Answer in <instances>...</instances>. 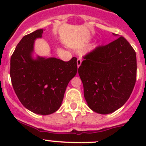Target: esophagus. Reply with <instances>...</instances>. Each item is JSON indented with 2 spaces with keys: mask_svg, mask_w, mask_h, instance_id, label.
I'll return each instance as SVG.
<instances>
[{
  "mask_svg": "<svg viewBox=\"0 0 146 146\" xmlns=\"http://www.w3.org/2000/svg\"><path fill=\"white\" fill-rule=\"evenodd\" d=\"M81 64H82V60H81V59L78 58L77 60V68H79Z\"/></svg>",
  "mask_w": 146,
  "mask_h": 146,
  "instance_id": "esophagus-1",
  "label": "esophagus"
}]
</instances>
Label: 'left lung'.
Segmentation results:
<instances>
[{"label":"left lung","mask_w":146,"mask_h":146,"mask_svg":"<svg viewBox=\"0 0 146 146\" xmlns=\"http://www.w3.org/2000/svg\"><path fill=\"white\" fill-rule=\"evenodd\" d=\"M84 59L78 73L89 108L104 115L121 108L136 82V53L131 44L120 36L105 46L96 47Z\"/></svg>","instance_id":"8db88e82"}]
</instances>
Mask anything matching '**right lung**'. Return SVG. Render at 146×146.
Listing matches in <instances>:
<instances>
[{
    "label": "right lung",
    "mask_w": 146,
    "mask_h": 146,
    "mask_svg": "<svg viewBox=\"0 0 146 146\" xmlns=\"http://www.w3.org/2000/svg\"><path fill=\"white\" fill-rule=\"evenodd\" d=\"M43 29L23 37L10 63L11 83L23 105L36 114L50 115L60 108L69 81L77 72V58L63 61L56 58L33 57L34 42Z\"/></svg>",
    "instance_id": "1"
}]
</instances>
